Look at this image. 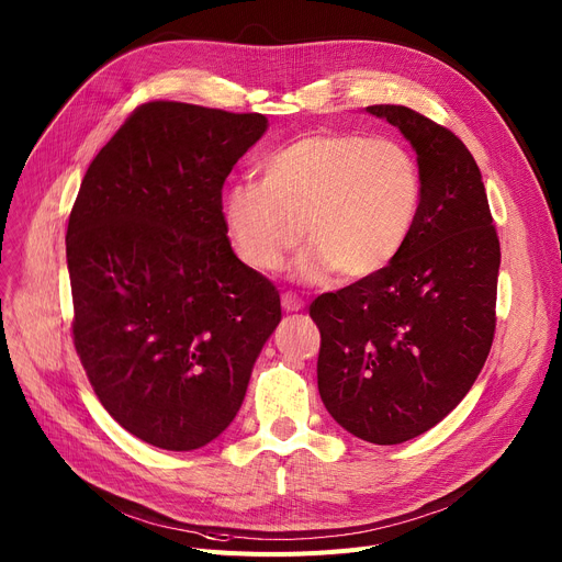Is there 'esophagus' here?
<instances>
[{
	"label": "esophagus",
	"mask_w": 562,
	"mask_h": 562,
	"mask_svg": "<svg viewBox=\"0 0 562 562\" xmlns=\"http://www.w3.org/2000/svg\"><path fill=\"white\" fill-rule=\"evenodd\" d=\"M303 301L296 296V293H291V291H286V293H282V310L284 312H299V310H303Z\"/></svg>",
	"instance_id": "34e87169"
}]
</instances>
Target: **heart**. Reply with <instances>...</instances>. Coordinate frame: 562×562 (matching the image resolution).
<instances>
[{
  "label": "heart",
  "mask_w": 562,
  "mask_h": 562,
  "mask_svg": "<svg viewBox=\"0 0 562 562\" xmlns=\"http://www.w3.org/2000/svg\"><path fill=\"white\" fill-rule=\"evenodd\" d=\"M422 200V166L405 143L318 130L266 157L259 184H232L221 216L234 255L257 273L280 271L303 229L301 280H367L403 252Z\"/></svg>",
  "instance_id": "1"
}]
</instances>
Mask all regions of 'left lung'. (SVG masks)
I'll list each match as a JSON object with an SVG mask.
<instances>
[{
  "instance_id": "left-lung-1",
  "label": "left lung",
  "mask_w": 562,
  "mask_h": 562,
  "mask_svg": "<svg viewBox=\"0 0 562 562\" xmlns=\"http://www.w3.org/2000/svg\"><path fill=\"white\" fill-rule=\"evenodd\" d=\"M367 111L417 150L422 212L385 271L321 293L310 316L333 419L371 445H401L445 419L479 378L496 328L501 246L467 145L415 109Z\"/></svg>"
}]
</instances>
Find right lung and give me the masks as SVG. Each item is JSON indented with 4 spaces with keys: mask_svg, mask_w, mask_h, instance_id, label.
Instances as JSON below:
<instances>
[{
    "mask_svg": "<svg viewBox=\"0 0 562 562\" xmlns=\"http://www.w3.org/2000/svg\"><path fill=\"white\" fill-rule=\"evenodd\" d=\"M266 123L145 102L72 204L75 350L109 415L166 451L200 449L232 424L282 318L278 289L234 255L221 216L227 175Z\"/></svg>",
    "mask_w": 562,
    "mask_h": 562,
    "instance_id": "add662e5",
    "label": "right lung"
}]
</instances>
